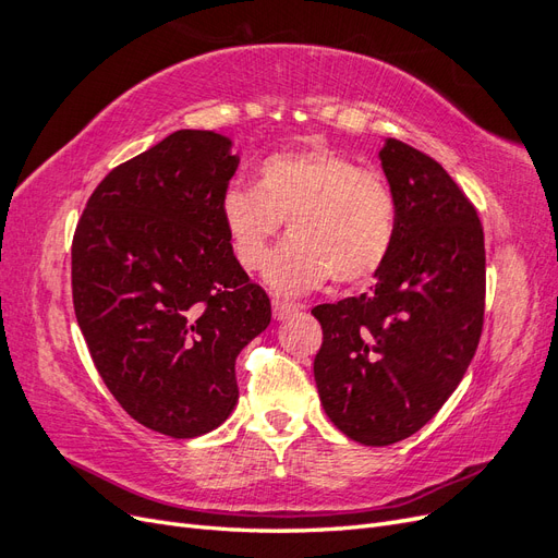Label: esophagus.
Segmentation results:
<instances>
[{"label":"esophagus","mask_w":558,"mask_h":558,"mask_svg":"<svg viewBox=\"0 0 558 558\" xmlns=\"http://www.w3.org/2000/svg\"><path fill=\"white\" fill-rule=\"evenodd\" d=\"M272 310H275V318L283 320V318L298 314L300 305H295V302H291V300H283V298H272Z\"/></svg>","instance_id":"1"}]
</instances>
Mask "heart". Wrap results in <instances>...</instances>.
Masks as SVG:
<instances>
[{"label": "heart", "mask_w": 558, "mask_h": 558, "mask_svg": "<svg viewBox=\"0 0 558 558\" xmlns=\"http://www.w3.org/2000/svg\"><path fill=\"white\" fill-rule=\"evenodd\" d=\"M221 214L232 251L246 269H260L269 244L289 234L267 265V281L283 293L361 283L388 260L398 232V199L377 167L332 148L283 150L258 165V181L232 183Z\"/></svg>", "instance_id": "b5f03b06"}]
</instances>
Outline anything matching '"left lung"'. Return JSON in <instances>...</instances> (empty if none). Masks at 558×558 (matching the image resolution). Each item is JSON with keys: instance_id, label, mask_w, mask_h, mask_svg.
Wrapping results in <instances>:
<instances>
[{"instance_id": "left-lung-1", "label": "left lung", "mask_w": 558, "mask_h": 558, "mask_svg": "<svg viewBox=\"0 0 558 558\" xmlns=\"http://www.w3.org/2000/svg\"><path fill=\"white\" fill-rule=\"evenodd\" d=\"M398 199L391 256L373 291L316 305L318 398L351 440L386 447L440 412L475 356L486 298L484 230L470 197L418 148L388 140Z\"/></svg>"}]
</instances>
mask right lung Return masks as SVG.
Masks as SVG:
<instances>
[{"instance_id": "obj_1", "label": "right lung", "mask_w": 558, "mask_h": 558, "mask_svg": "<svg viewBox=\"0 0 558 558\" xmlns=\"http://www.w3.org/2000/svg\"><path fill=\"white\" fill-rule=\"evenodd\" d=\"M230 140L179 130L97 183L72 240V298L90 359L142 426L189 440L240 398L234 361L272 305L234 258L221 199Z\"/></svg>"}]
</instances>
